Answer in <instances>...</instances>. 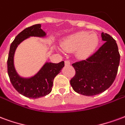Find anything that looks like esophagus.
I'll return each mask as SVG.
<instances>
[{"label":"esophagus","instance_id":"1","mask_svg":"<svg viewBox=\"0 0 125 125\" xmlns=\"http://www.w3.org/2000/svg\"><path fill=\"white\" fill-rule=\"evenodd\" d=\"M64 64H65L66 66H69V65L71 64V62H70L69 61H64Z\"/></svg>","mask_w":125,"mask_h":125}]
</instances>
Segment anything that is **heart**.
I'll use <instances>...</instances> for the list:
<instances>
[{
  "mask_svg": "<svg viewBox=\"0 0 125 125\" xmlns=\"http://www.w3.org/2000/svg\"><path fill=\"white\" fill-rule=\"evenodd\" d=\"M99 43V36L96 33L81 31L66 37L62 41V47L66 51L77 49V55L84 59L93 53Z\"/></svg>",
  "mask_w": 125,
  "mask_h": 125,
  "instance_id": "heart-1",
  "label": "heart"
}]
</instances>
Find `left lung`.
<instances>
[{"label":"left lung","instance_id":"obj_1","mask_svg":"<svg viewBox=\"0 0 125 125\" xmlns=\"http://www.w3.org/2000/svg\"><path fill=\"white\" fill-rule=\"evenodd\" d=\"M104 43L86 60L72 65L75 76L71 85L77 93L94 96L109 89L116 78L120 62V54L116 41L106 33H101Z\"/></svg>","mask_w":125,"mask_h":125}]
</instances>
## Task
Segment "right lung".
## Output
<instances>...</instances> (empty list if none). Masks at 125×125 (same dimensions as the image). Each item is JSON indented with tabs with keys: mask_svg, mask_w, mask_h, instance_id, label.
<instances>
[{
	"mask_svg": "<svg viewBox=\"0 0 125 125\" xmlns=\"http://www.w3.org/2000/svg\"><path fill=\"white\" fill-rule=\"evenodd\" d=\"M46 34L41 29V24H37L26 28L16 36L10 46L7 61L8 74L12 86L22 95L38 99L49 94L52 91L54 77L64 66V62L59 63L46 62L39 71L29 78L22 77L17 73L14 65V56L18 45L31 36L45 37Z\"/></svg>",
	"mask_w": 125,
	"mask_h": 125,
	"instance_id": "obj_1",
	"label": "right lung"
}]
</instances>
